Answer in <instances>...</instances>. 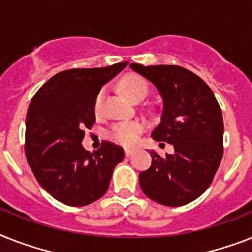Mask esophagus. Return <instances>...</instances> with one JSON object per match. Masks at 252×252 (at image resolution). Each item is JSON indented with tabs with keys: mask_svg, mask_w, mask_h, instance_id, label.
<instances>
[{
	"mask_svg": "<svg viewBox=\"0 0 252 252\" xmlns=\"http://www.w3.org/2000/svg\"><path fill=\"white\" fill-rule=\"evenodd\" d=\"M124 153H126V157H132L133 153H134V150H132V149H126V150H124Z\"/></svg>",
	"mask_w": 252,
	"mask_h": 252,
	"instance_id": "1",
	"label": "esophagus"
}]
</instances>
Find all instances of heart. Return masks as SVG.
<instances>
[{"label": "heart", "instance_id": "obj_1", "mask_svg": "<svg viewBox=\"0 0 252 252\" xmlns=\"http://www.w3.org/2000/svg\"><path fill=\"white\" fill-rule=\"evenodd\" d=\"M120 89L130 101L136 102L146 97L147 84L138 75H126L120 81ZM103 101H105V92L102 91L95 98V103H94L95 114H101L103 111ZM142 130H144V124L141 122H123L112 126L107 134L108 138L115 141L116 144L123 146H133L138 141Z\"/></svg>", "mask_w": 252, "mask_h": 252}]
</instances>
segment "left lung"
Masks as SVG:
<instances>
[{"instance_id": "8db88e82", "label": "left lung", "mask_w": 252, "mask_h": 252, "mask_svg": "<svg viewBox=\"0 0 252 252\" xmlns=\"http://www.w3.org/2000/svg\"><path fill=\"white\" fill-rule=\"evenodd\" d=\"M129 67L158 89L163 101L160 123L151 137L175 149L165 158L150 151L153 161L140 173L141 189L169 207L190 203L207 190L221 161V108L211 88L189 69L138 63Z\"/></svg>"}]
</instances>
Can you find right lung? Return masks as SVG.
<instances>
[{
	"label": "right lung",
	"instance_id": "right-lung-1",
	"mask_svg": "<svg viewBox=\"0 0 252 252\" xmlns=\"http://www.w3.org/2000/svg\"><path fill=\"white\" fill-rule=\"evenodd\" d=\"M120 62L101 68L57 73L34 94L26 119V157L38 184L55 199L87 206L107 191L124 150L111 142L91 153L81 145L95 122L94 103L101 88L126 68Z\"/></svg>",
	"mask_w": 252,
	"mask_h": 252
}]
</instances>
